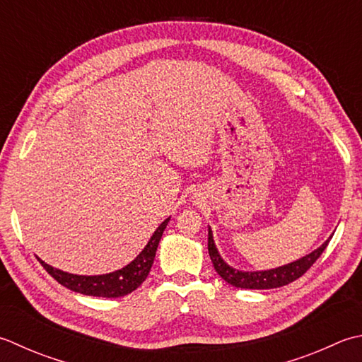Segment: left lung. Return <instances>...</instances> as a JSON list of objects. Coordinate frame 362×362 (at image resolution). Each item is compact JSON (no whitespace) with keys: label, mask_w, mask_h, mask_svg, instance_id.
<instances>
[{"label":"left lung","mask_w":362,"mask_h":362,"mask_svg":"<svg viewBox=\"0 0 362 362\" xmlns=\"http://www.w3.org/2000/svg\"><path fill=\"white\" fill-rule=\"evenodd\" d=\"M332 237V235H331ZM329 237V238H331ZM329 238L322 246H318L313 252L306 254V256L290 262L282 267L272 268V270H262V272H243L238 268L230 267L226 262L221 254H219L218 247L214 240V232L209 226V254L214 264L216 273L228 282V284L238 287V288H251V290H267V288H278L282 286H287L290 282L296 281L306 273L314 262L322 256L325 247L328 246Z\"/></svg>","instance_id":"8db88e82"}]
</instances>
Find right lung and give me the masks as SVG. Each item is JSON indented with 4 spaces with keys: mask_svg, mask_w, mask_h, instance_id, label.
<instances>
[{
    "mask_svg": "<svg viewBox=\"0 0 362 362\" xmlns=\"http://www.w3.org/2000/svg\"><path fill=\"white\" fill-rule=\"evenodd\" d=\"M169 219H171V216L166 218L165 221L158 226L157 230L153 232V235L144 246V250L141 251L129 265H125L124 268H120V270L116 272L95 276L74 274L58 270V268L45 264L42 259H37L42 267L48 272V274H52L61 286L70 288L72 292L89 296H102V298H120V296L132 293L133 290H136L146 281L147 274L152 268L155 252H157L161 235L166 229Z\"/></svg>",
    "mask_w": 362,
    "mask_h": 362,
    "instance_id": "1",
    "label": "right lung"
}]
</instances>
